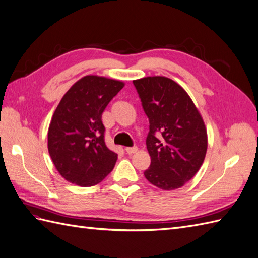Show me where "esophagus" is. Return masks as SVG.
<instances>
[{
  "label": "esophagus",
  "instance_id": "34e87169",
  "mask_svg": "<svg viewBox=\"0 0 258 258\" xmlns=\"http://www.w3.org/2000/svg\"><path fill=\"white\" fill-rule=\"evenodd\" d=\"M125 151H127V153L128 154H134V153H136L137 151H138V147H130V148H125Z\"/></svg>",
  "mask_w": 258,
  "mask_h": 258
}]
</instances>
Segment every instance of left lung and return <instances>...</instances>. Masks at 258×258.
<instances>
[{
  "mask_svg": "<svg viewBox=\"0 0 258 258\" xmlns=\"http://www.w3.org/2000/svg\"><path fill=\"white\" fill-rule=\"evenodd\" d=\"M134 85L150 123L151 164L144 176L161 189H177L204 163L208 139L203 118L186 91L171 79L148 77L135 80Z\"/></svg>",
  "mask_w": 258,
  "mask_h": 258,
  "instance_id": "1",
  "label": "left lung"
}]
</instances>
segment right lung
I'll return each instance as SVG.
<instances>
[{
	"label": "right lung",
	"mask_w": 258,
	"mask_h": 258,
	"mask_svg": "<svg viewBox=\"0 0 258 258\" xmlns=\"http://www.w3.org/2000/svg\"><path fill=\"white\" fill-rule=\"evenodd\" d=\"M120 81L86 75L62 97L48 130V150L64 179L82 187L100 183L117 153L105 143L102 114L123 87Z\"/></svg>",
	"instance_id": "1"
}]
</instances>
